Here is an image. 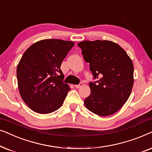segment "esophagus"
<instances>
[{"mask_svg":"<svg viewBox=\"0 0 152 152\" xmlns=\"http://www.w3.org/2000/svg\"><path fill=\"white\" fill-rule=\"evenodd\" d=\"M83 86V84L82 83H80L79 84H77V85H75V87L76 88H80V87H82Z\"/></svg>","mask_w":152,"mask_h":152,"instance_id":"obj_1","label":"esophagus"}]
</instances>
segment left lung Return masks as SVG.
I'll list each match as a JSON object with an SVG mask.
<instances>
[{
	"label": "left lung",
	"mask_w": 152,
	"mask_h": 152,
	"mask_svg": "<svg viewBox=\"0 0 152 152\" xmlns=\"http://www.w3.org/2000/svg\"><path fill=\"white\" fill-rule=\"evenodd\" d=\"M77 45L85 61L89 63L93 80L91 94L84 99L89 111L107 116L121 109L134 85L132 59L119 45L110 41H85Z\"/></svg>",
	"instance_id": "8db88e82"
}]
</instances>
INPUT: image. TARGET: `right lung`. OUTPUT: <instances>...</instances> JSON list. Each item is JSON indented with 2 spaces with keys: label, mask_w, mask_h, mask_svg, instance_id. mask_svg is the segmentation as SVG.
I'll return each mask as SVG.
<instances>
[{
  "label": "right lung",
  "mask_w": 152,
  "mask_h": 152,
  "mask_svg": "<svg viewBox=\"0 0 152 152\" xmlns=\"http://www.w3.org/2000/svg\"><path fill=\"white\" fill-rule=\"evenodd\" d=\"M72 41L44 39L31 45L16 70L18 90L32 111L47 114L59 109L70 87L64 84L62 61L74 46Z\"/></svg>",
  "instance_id": "1"
}]
</instances>
